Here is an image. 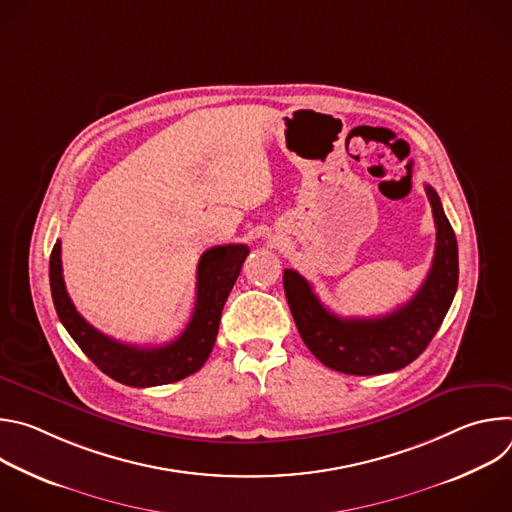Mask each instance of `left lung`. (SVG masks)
Returning <instances> with one entry per match:
<instances>
[{"label": "left lung", "mask_w": 512, "mask_h": 512, "mask_svg": "<svg viewBox=\"0 0 512 512\" xmlns=\"http://www.w3.org/2000/svg\"><path fill=\"white\" fill-rule=\"evenodd\" d=\"M435 221V253L417 294L381 318L332 314L308 279L283 271L285 298L302 340L324 367L346 375H383L413 362L440 330L458 289V243L440 196L425 186Z\"/></svg>", "instance_id": "obj_1"}]
</instances>
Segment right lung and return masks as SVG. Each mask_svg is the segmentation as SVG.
I'll return each instance as SVG.
<instances>
[{
	"instance_id": "obj_1",
	"label": "right lung",
	"mask_w": 512,
	"mask_h": 512,
	"mask_svg": "<svg viewBox=\"0 0 512 512\" xmlns=\"http://www.w3.org/2000/svg\"><path fill=\"white\" fill-rule=\"evenodd\" d=\"M249 255L247 245H218L202 253L196 304L184 332L164 346H133L93 328L70 302L60 261V241L50 255V291L56 314L81 350L111 379L127 387H158L200 371L212 352L225 302Z\"/></svg>"
}]
</instances>
